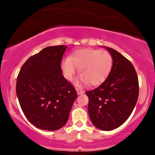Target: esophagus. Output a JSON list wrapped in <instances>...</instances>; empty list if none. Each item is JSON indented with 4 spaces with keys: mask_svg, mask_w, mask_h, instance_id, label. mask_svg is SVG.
<instances>
[{
    "mask_svg": "<svg viewBox=\"0 0 155 155\" xmlns=\"http://www.w3.org/2000/svg\"><path fill=\"white\" fill-rule=\"evenodd\" d=\"M76 91H77V93L78 94H81L83 93V91L82 90H80V89H78V88H76Z\"/></svg>",
    "mask_w": 155,
    "mask_h": 155,
    "instance_id": "esophagus-1",
    "label": "esophagus"
}]
</instances>
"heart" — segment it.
<instances>
[{
  "label": "heart",
  "mask_w": 155,
  "mask_h": 155,
  "mask_svg": "<svg viewBox=\"0 0 155 155\" xmlns=\"http://www.w3.org/2000/svg\"><path fill=\"white\" fill-rule=\"evenodd\" d=\"M113 59L107 51L84 48L74 51L68 58L61 63L63 75L68 80L73 79L79 68L80 77L75 84L99 85L104 82L111 72Z\"/></svg>",
  "instance_id": "heart-1"
}]
</instances>
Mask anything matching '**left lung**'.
<instances>
[{"mask_svg": "<svg viewBox=\"0 0 155 155\" xmlns=\"http://www.w3.org/2000/svg\"><path fill=\"white\" fill-rule=\"evenodd\" d=\"M113 65L107 79L100 86L87 91L88 113L95 127L112 130L121 126L132 113L139 94L136 71L128 59L109 47Z\"/></svg>", "mask_w": 155, "mask_h": 155, "instance_id": "8db88e82", "label": "left lung"}]
</instances>
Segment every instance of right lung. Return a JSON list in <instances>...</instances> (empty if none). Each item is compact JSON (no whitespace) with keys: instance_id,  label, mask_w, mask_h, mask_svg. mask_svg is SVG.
<instances>
[{"instance_id":"right-lung-1","label":"right lung","mask_w":155,"mask_h":155,"mask_svg":"<svg viewBox=\"0 0 155 155\" xmlns=\"http://www.w3.org/2000/svg\"><path fill=\"white\" fill-rule=\"evenodd\" d=\"M67 46H48L27 59L17 78L16 93L25 116L37 128L56 130L68 121L77 92L62 75Z\"/></svg>"}]
</instances>
